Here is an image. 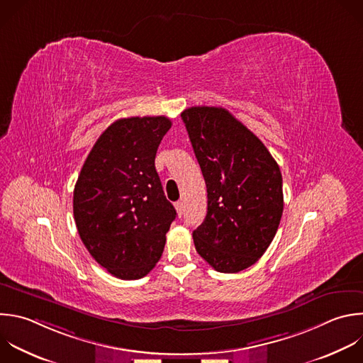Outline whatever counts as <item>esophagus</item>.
<instances>
[{
    "label": "esophagus",
    "instance_id": "esophagus-1",
    "mask_svg": "<svg viewBox=\"0 0 363 363\" xmlns=\"http://www.w3.org/2000/svg\"><path fill=\"white\" fill-rule=\"evenodd\" d=\"M175 209H177L178 216L181 218L182 213H184V203H182V202H177V203H175Z\"/></svg>",
    "mask_w": 363,
    "mask_h": 363
}]
</instances>
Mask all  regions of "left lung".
Returning <instances> with one entry per match:
<instances>
[{"label": "left lung", "instance_id": "obj_1", "mask_svg": "<svg viewBox=\"0 0 363 363\" xmlns=\"http://www.w3.org/2000/svg\"><path fill=\"white\" fill-rule=\"evenodd\" d=\"M181 116L208 192L206 216L192 233L195 250L218 272L244 271L265 254L278 230L284 211L279 165L225 108L191 106Z\"/></svg>", "mask_w": 363, "mask_h": 363}]
</instances>
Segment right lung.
Masks as SVG:
<instances>
[{"instance_id": "1", "label": "right lung", "mask_w": 363, "mask_h": 363, "mask_svg": "<svg viewBox=\"0 0 363 363\" xmlns=\"http://www.w3.org/2000/svg\"><path fill=\"white\" fill-rule=\"evenodd\" d=\"M167 116L121 118L96 140L74 189L82 244L111 275L133 281L160 261L177 216L155 169Z\"/></svg>"}]
</instances>
